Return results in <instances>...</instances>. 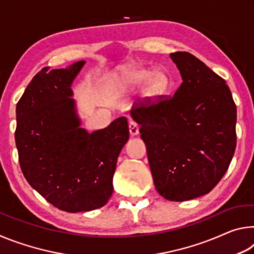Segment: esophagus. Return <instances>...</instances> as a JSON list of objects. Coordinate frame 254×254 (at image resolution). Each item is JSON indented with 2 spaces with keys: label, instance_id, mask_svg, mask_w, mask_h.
Wrapping results in <instances>:
<instances>
[{
  "label": "esophagus",
  "instance_id": "1",
  "mask_svg": "<svg viewBox=\"0 0 254 254\" xmlns=\"http://www.w3.org/2000/svg\"><path fill=\"white\" fill-rule=\"evenodd\" d=\"M128 127H130V134L131 135H137L139 134V126L134 121H130L128 123Z\"/></svg>",
  "mask_w": 254,
  "mask_h": 254
}]
</instances>
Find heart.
<instances>
[{
    "mask_svg": "<svg viewBox=\"0 0 254 254\" xmlns=\"http://www.w3.org/2000/svg\"><path fill=\"white\" fill-rule=\"evenodd\" d=\"M142 83H144L149 96H157L168 87L169 78L162 69L150 71V69L141 67L133 68L123 77V84L126 86H139Z\"/></svg>",
    "mask_w": 254,
    "mask_h": 254,
    "instance_id": "1",
    "label": "heart"
}]
</instances>
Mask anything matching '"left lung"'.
I'll use <instances>...</instances> for the list:
<instances>
[{
    "label": "left lung",
    "mask_w": 254,
    "mask_h": 254,
    "mask_svg": "<svg viewBox=\"0 0 254 254\" xmlns=\"http://www.w3.org/2000/svg\"><path fill=\"white\" fill-rule=\"evenodd\" d=\"M183 83L173 97L133 106L157 191L173 201L212 190L236 147V106L222 77L189 53L170 54Z\"/></svg>",
    "instance_id": "8db88e82"
}]
</instances>
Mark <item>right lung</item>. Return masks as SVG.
Listing matches in <instances>:
<instances>
[{
    "instance_id": "right-lung-1",
    "label": "right lung",
    "mask_w": 254,
    "mask_h": 254,
    "mask_svg": "<svg viewBox=\"0 0 254 254\" xmlns=\"http://www.w3.org/2000/svg\"><path fill=\"white\" fill-rule=\"evenodd\" d=\"M85 60L41 69L16 104L15 144L24 178L55 207L89 212L109 201L117 161L128 140L127 118L89 133L71 96Z\"/></svg>"
}]
</instances>
